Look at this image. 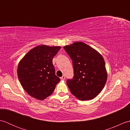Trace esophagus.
Instances as JSON below:
<instances>
[{
  "label": "esophagus",
  "mask_w": 130,
  "mask_h": 130,
  "mask_svg": "<svg viewBox=\"0 0 130 130\" xmlns=\"http://www.w3.org/2000/svg\"><path fill=\"white\" fill-rule=\"evenodd\" d=\"M60 79L62 80H64L65 79V76H64V75H63V76H62L60 78Z\"/></svg>",
  "instance_id": "1"
}]
</instances>
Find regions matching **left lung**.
I'll return each instance as SVG.
<instances>
[{"label":"left lung","instance_id":"obj_1","mask_svg":"<svg viewBox=\"0 0 130 130\" xmlns=\"http://www.w3.org/2000/svg\"><path fill=\"white\" fill-rule=\"evenodd\" d=\"M73 60L74 75L67 83L72 94L81 101L91 100L103 89L107 73L103 57L92 47L76 42L63 47Z\"/></svg>","mask_w":130,"mask_h":130}]
</instances>
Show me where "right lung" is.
<instances>
[{"label":"right lung","mask_w":130,"mask_h":130,"mask_svg":"<svg viewBox=\"0 0 130 130\" xmlns=\"http://www.w3.org/2000/svg\"><path fill=\"white\" fill-rule=\"evenodd\" d=\"M61 47L37 46L19 61L17 68L19 80L30 96L43 100L53 93L60 79L55 75L52 59Z\"/></svg>","instance_id":"right-lung-1"}]
</instances>
